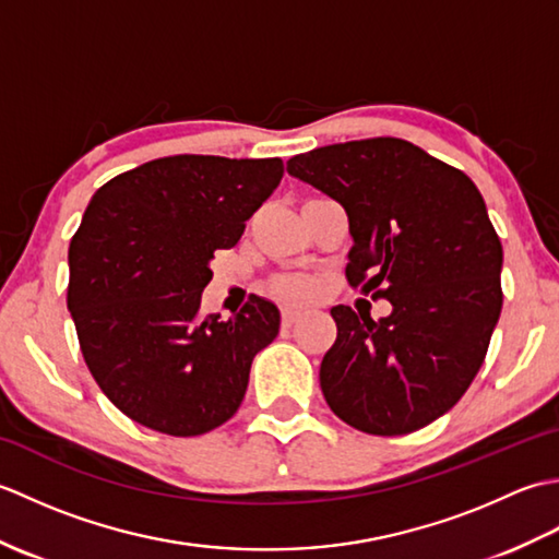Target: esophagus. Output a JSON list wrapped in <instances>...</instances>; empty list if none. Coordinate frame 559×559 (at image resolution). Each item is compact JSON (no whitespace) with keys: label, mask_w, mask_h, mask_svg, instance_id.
I'll list each match as a JSON object with an SVG mask.
<instances>
[{"label":"esophagus","mask_w":559,"mask_h":559,"mask_svg":"<svg viewBox=\"0 0 559 559\" xmlns=\"http://www.w3.org/2000/svg\"><path fill=\"white\" fill-rule=\"evenodd\" d=\"M295 322H298V312H293V310H283V314H281V324H283V329H290Z\"/></svg>","instance_id":"esophagus-1"}]
</instances>
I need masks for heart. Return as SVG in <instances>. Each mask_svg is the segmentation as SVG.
Returning a JSON list of instances; mask_svg holds the SVG:
<instances>
[{"label": "heart", "instance_id": "b5f03b06", "mask_svg": "<svg viewBox=\"0 0 559 559\" xmlns=\"http://www.w3.org/2000/svg\"><path fill=\"white\" fill-rule=\"evenodd\" d=\"M266 288L273 298L288 305H302L314 298L317 283L307 276H298V273H281V276H273L266 283Z\"/></svg>", "mask_w": 559, "mask_h": 559}]
</instances>
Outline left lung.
Instances as JSON below:
<instances>
[{"mask_svg": "<svg viewBox=\"0 0 559 559\" xmlns=\"http://www.w3.org/2000/svg\"><path fill=\"white\" fill-rule=\"evenodd\" d=\"M288 173L346 209L350 288L384 298V319L346 305L319 370L329 408L367 435H408L466 394L502 312V242L466 173L396 136L331 144Z\"/></svg>", "mask_w": 559, "mask_h": 559, "instance_id": "8db88e82", "label": "left lung"}]
</instances>
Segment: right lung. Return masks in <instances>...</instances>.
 <instances>
[{"label": "right lung", "mask_w": 559, "mask_h": 559, "mask_svg": "<svg viewBox=\"0 0 559 559\" xmlns=\"http://www.w3.org/2000/svg\"><path fill=\"white\" fill-rule=\"evenodd\" d=\"M283 177L281 158L168 156L103 185L69 245L67 307L103 394L173 437L230 420L276 305L249 295L221 322L201 312L209 261L240 240Z\"/></svg>", "instance_id": "1"}]
</instances>
